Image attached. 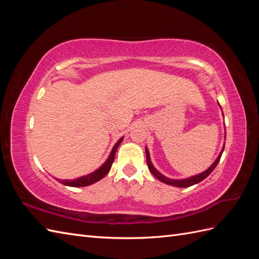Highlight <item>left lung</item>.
<instances>
[{"mask_svg": "<svg viewBox=\"0 0 259 259\" xmlns=\"http://www.w3.org/2000/svg\"><path fill=\"white\" fill-rule=\"evenodd\" d=\"M224 148L225 146L223 147V150L222 152L219 153V156L217 157L216 160L213 161V163L211 164L210 167H209L207 170H205V171L199 174V175H196V176H191V177L189 178H185V179H171V178H168L166 177V176H163L162 174H160L158 171V170L153 167V164L150 160V155H149V151H148V149L146 148V157H147V164H148V168H149V170L151 171V174L155 176V177L160 180L161 183H164L167 185H170V186H174V187H180V188H185V187H189V186H192V185H196L198 183H200V181H202L205 178H207L209 175H210L212 172V170L216 168V166L218 164L219 160H221V157L223 155V151H224Z\"/></svg>", "mask_w": 259, "mask_h": 259, "instance_id": "8db88e82", "label": "left lung"}]
</instances>
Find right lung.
<instances>
[{
	"instance_id": "1",
	"label": "right lung",
	"mask_w": 259,
	"mask_h": 259,
	"mask_svg": "<svg viewBox=\"0 0 259 259\" xmlns=\"http://www.w3.org/2000/svg\"><path fill=\"white\" fill-rule=\"evenodd\" d=\"M122 139H123V137H122V138H120L117 141V144L113 146L111 152H110V156L108 157L107 161L104 162L100 168H98L96 171H93V172H91L89 175L82 176V177H79V178L73 179V180H68V179L60 180V183H61L62 185L70 186V187H84V186H90L92 184L97 183V181L101 180L104 177V176H106L109 172V170L111 169V166H112L113 160H114L115 152H117L118 147L121 144V141H122Z\"/></svg>"
}]
</instances>
